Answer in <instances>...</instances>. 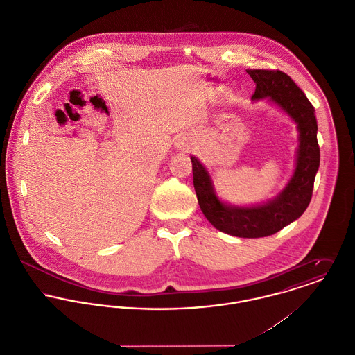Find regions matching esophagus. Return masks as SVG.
<instances>
[{
	"mask_svg": "<svg viewBox=\"0 0 355 355\" xmlns=\"http://www.w3.org/2000/svg\"><path fill=\"white\" fill-rule=\"evenodd\" d=\"M190 146H191V144H190V141L186 139V138L179 139V142L176 144V148H178L179 150H183V152H187V150L190 149Z\"/></svg>",
	"mask_w": 355,
	"mask_h": 355,
	"instance_id": "34e87169",
	"label": "esophagus"
}]
</instances>
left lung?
Segmentation results:
<instances>
[{
  "label": "left lung",
  "instance_id": "1",
  "mask_svg": "<svg viewBox=\"0 0 355 355\" xmlns=\"http://www.w3.org/2000/svg\"><path fill=\"white\" fill-rule=\"evenodd\" d=\"M255 83L253 100L269 98L298 124L300 149L297 168L283 193L273 201L253 206H227L216 197L202 164L191 157L194 189L207 221L218 231L239 238L269 236L302 216L309 206L320 165L317 120L314 107L295 82L279 69H248Z\"/></svg>",
  "mask_w": 355,
  "mask_h": 355
}]
</instances>
